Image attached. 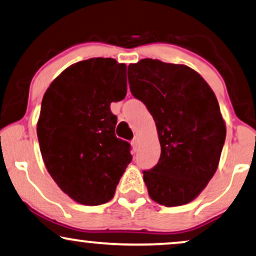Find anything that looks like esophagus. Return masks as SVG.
Returning <instances> with one entry per match:
<instances>
[{"label":"esophagus","mask_w":256,"mask_h":256,"mask_svg":"<svg viewBox=\"0 0 256 256\" xmlns=\"http://www.w3.org/2000/svg\"><path fill=\"white\" fill-rule=\"evenodd\" d=\"M131 145H132V148H134V151L137 150V148H138V139H137V138L132 139V140H131Z\"/></svg>","instance_id":"34e87169"}]
</instances>
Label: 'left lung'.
I'll use <instances>...</instances> for the list:
<instances>
[{
	"mask_svg": "<svg viewBox=\"0 0 256 256\" xmlns=\"http://www.w3.org/2000/svg\"><path fill=\"white\" fill-rule=\"evenodd\" d=\"M132 96L156 122L160 157L144 182L154 202L166 206L192 202L218 169L226 124L215 93L186 64L143 59L128 70Z\"/></svg>",
	"mask_w": 256,
	"mask_h": 256,
	"instance_id": "obj_1",
	"label": "left lung"
}]
</instances>
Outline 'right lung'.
<instances>
[{
    "mask_svg": "<svg viewBox=\"0 0 256 256\" xmlns=\"http://www.w3.org/2000/svg\"><path fill=\"white\" fill-rule=\"evenodd\" d=\"M126 64L93 58L66 68L42 99L38 139L52 178L70 198L104 204L132 160L131 145L116 137L110 105L125 98Z\"/></svg>",
    "mask_w": 256,
    "mask_h": 256,
    "instance_id": "obj_1",
    "label": "right lung"
}]
</instances>
